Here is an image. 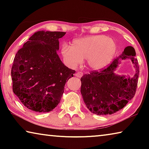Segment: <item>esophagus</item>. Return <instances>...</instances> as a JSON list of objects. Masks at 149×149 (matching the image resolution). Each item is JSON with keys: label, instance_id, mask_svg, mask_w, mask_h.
I'll return each mask as SVG.
<instances>
[{"label": "esophagus", "instance_id": "1", "mask_svg": "<svg viewBox=\"0 0 149 149\" xmlns=\"http://www.w3.org/2000/svg\"><path fill=\"white\" fill-rule=\"evenodd\" d=\"M83 75H84V74H83V73L81 72H77L75 74V75L77 77H81Z\"/></svg>", "mask_w": 149, "mask_h": 149}]
</instances>
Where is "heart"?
Masks as SVG:
<instances>
[{"mask_svg":"<svg viewBox=\"0 0 149 149\" xmlns=\"http://www.w3.org/2000/svg\"><path fill=\"white\" fill-rule=\"evenodd\" d=\"M116 50V44L113 39L104 35H93L74 40L72 47L64 44L61 52L70 66H76L86 58L90 68L99 70L110 64Z\"/></svg>","mask_w":149,"mask_h":149,"instance_id":"b5f03b06","label":"heart"}]
</instances>
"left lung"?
Listing matches in <instances>:
<instances>
[{
	"label": "left lung",
	"mask_w": 149,
	"mask_h": 149,
	"mask_svg": "<svg viewBox=\"0 0 149 149\" xmlns=\"http://www.w3.org/2000/svg\"><path fill=\"white\" fill-rule=\"evenodd\" d=\"M134 48H125L121 56L103 70L92 71L81 78V93L87 108L97 115L112 114L125 107L133 98L139 74ZM130 58L136 70L133 78L116 74L114 71L122 59Z\"/></svg>",
	"instance_id": "left-lung-1"
}]
</instances>
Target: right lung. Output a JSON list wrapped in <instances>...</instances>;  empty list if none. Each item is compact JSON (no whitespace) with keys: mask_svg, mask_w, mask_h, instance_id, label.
I'll return each mask as SVG.
<instances>
[{"mask_svg":"<svg viewBox=\"0 0 149 149\" xmlns=\"http://www.w3.org/2000/svg\"><path fill=\"white\" fill-rule=\"evenodd\" d=\"M65 32L39 31L16 54L12 67L13 92L33 112H49L59 104L65 82L75 71L63 64L56 51Z\"/></svg>","mask_w":149,"mask_h":149,"instance_id":"right-lung-1","label":"right lung"}]
</instances>
